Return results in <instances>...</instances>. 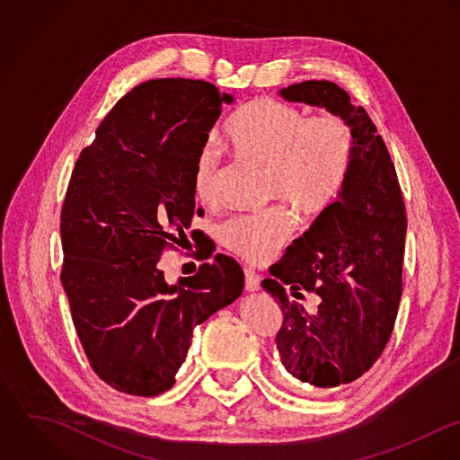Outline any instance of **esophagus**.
<instances>
[{
	"mask_svg": "<svg viewBox=\"0 0 460 460\" xmlns=\"http://www.w3.org/2000/svg\"><path fill=\"white\" fill-rule=\"evenodd\" d=\"M243 272H245V289L247 291H258L261 288L260 276L252 269H245Z\"/></svg>",
	"mask_w": 460,
	"mask_h": 460,
	"instance_id": "obj_1",
	"label": "esophagus"
}]
</instances>
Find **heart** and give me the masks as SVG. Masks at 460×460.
I'll use <instances>...</instances> for the list:
<instances>
[{"label":"heart","mask_w":460,"mask_h":460,"mask_svg":"<svg viewBox=\"0 0 460 460\" xmlns=\"http://www.w3.org/2000/svg\"><path fill=\"white\" fill-rule=\"evenodd\" d=\"M226 142L240 156L269 167V191L305 215L325 211L349 181L356 140L347 120L334 113L309 117L298 106L261 97L242 106L226 126ZM222 164L218 144H204L193 164V190L215 200ZM296 222L284 204L238 213L224 220L218 238L226 249L252 263L274 258Z\"/></svg>","instance_id":"obj_1"}]
</instances>
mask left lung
<instances>
[{
  "label": "left lung",
  "mask_w": 460,
  "mask_h": 460,
  "mask_svg": "<svg viewBox=\"0 0 460 460\" xmlns=\"http://www.w3.org/2000/svg\"><path fill=\"white\" fill-rule=\"evenodd\" d=\"M280 95L323 106L349 122L356 140L341 195L286 249L270 270L274 277L261 282L284 314L276 338L282 367L322 394L367 373L391 338L402 296L405 204L382 137L349 93L332 82L311 80ZM300 290L319 295L318 310L307 312L296 300Z\"/></svg>",
  "instance_id": "obj_1"
}]
</instances>
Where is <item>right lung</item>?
I'll use <instances>...</instances> for the list:
<instances>
[{
	"label": "right lung",
	"mask_w": 460,
	"mask_h": 460,
	"mask_svg": "<svg viewBox=\"0 0 460 460\" xmlns=\"http://www.w3.org/2000/svg\"><path fill=\"white\" fill-rule=\"evenodd\" d=\"M224 102L233 95L202 80H149L117 101L73 171L60 279L91 367L120 393L169 391L193 327L242 295L243 270L229 256L176 284L158 267L202 215L193 164Z\"/></svg>",
	"instance_id": "right-lung-1"
}]
</instances>
